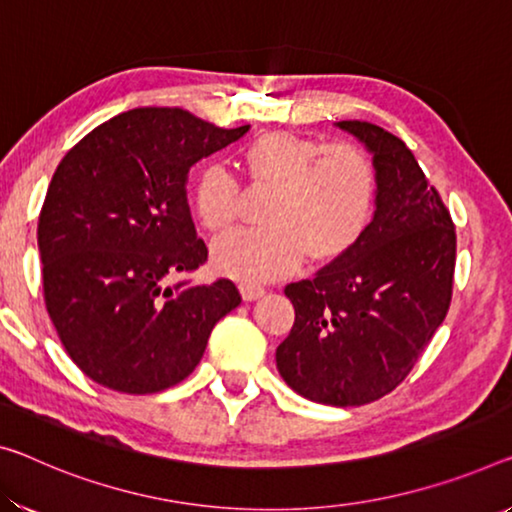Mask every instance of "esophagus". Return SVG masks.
I'll list each match as a JSON object with an SVG mask.
<instances>
[{"mask_svg": "<svg viewBox=\"0 0 512 512\" xmlns=\"http://www.w3.org/2000/svg\"><path fill=\"white\" fill-rule=\"evenodd\" d=\"M240 295H242V300H245V302H254V300H261V297L265 295V288L251 286V283H242Z\"/></svg>", "mask_w": 512, "mask_h": 512, "instance_id": "1", "label": "esophagus"}]
</instances>
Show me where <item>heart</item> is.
I'll list each match as a JSON object with an SVG mask.
<instances>
[{
    "instance_id": "heart-1",
    "label": "heart",
    "mask_w": 512,
    "mask_h": 512,
    "mask_svg": "<svg viewBox=\"0 0 512 512\" xmlns=\"http://www.w3.org/2000/svg\"><path fill=\"white\" fill-rule=\"evenodd\" d=\"M249 178L274 187L265 226L231 233L212 247V263L226 277L270 281L293 272L304 254L327 263L355 247L375 210V167L361 148L325 146L290 132H270L242 151ZM194 210L210 233H226L238 219L240 187L229 169L210 164L194 185Z\"/></svg>"
}]
</instances>
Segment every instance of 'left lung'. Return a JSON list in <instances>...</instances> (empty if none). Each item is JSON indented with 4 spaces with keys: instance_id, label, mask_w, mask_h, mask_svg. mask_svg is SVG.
<instances>
[{
    "instance_id": "left-lung-1",
    "label": "left lung",
    "mask_w": 512,
    "mask_h": 512,
    "mask_svg": "<svg viewBox=\"0 0 512 512\" xmlns=\"http://www.w3.org/2000/svg\"><path fill=\"white\" fill-rule=\"evenodd\" d=\"M334 125L373 155L375 212L355 247L286 286L295 325L277 348V368L313 403L355 407L396 389L444 322L455 229L403 141L366 121Z\"/></svg>"
}]
</instances>
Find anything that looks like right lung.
<instances>
[{
    "mask_svg": "<svg viewBox=\"0 0 512 512\" xmlns=\"http://www.w3.org/2000/svg\"><path fill=\"white\" fill-rule=\"evenodd\" d=\"M247 132L141 107L98 125L59 162L38 217L45 306L93 382L123 393L174 387L242 302L229 279L169 281L208 258L187 203L190 169Z\"/></svg>",
    "mask_w": 512,
    "mask_h": 512,
    "instance_id": "1",
    "label": "right lung"
}]
</instances>
